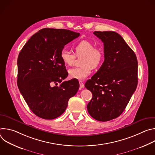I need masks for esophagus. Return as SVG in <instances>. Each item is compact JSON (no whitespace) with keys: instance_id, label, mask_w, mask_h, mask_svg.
I'll use <instances>...</instances> for the list:
<instances>
[{"instance_id":"1","label":"esophagus","mask_w":155,"mask_h":155,"mask_svg":"<svg viewBox=\"0 0 155 155\" xmlns=\"http://www.w3.org/2000/svg\"><path fill=\"white\" fill-rule=\"evenodd\" d=\"M79 83H80V88H83L84 87V84H83V81H79Z\"/></svg>"}]
</instances>
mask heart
Returning a JSON list of instances; mask_svg holds the SVG:
<instances>
[{"label": "heart", "mask_w": 155, "mask_h": 155, "mask_svg": "<svg viewBox=\"0 0 155 155\" xmlns=\"http://www.w3.org/2000/svg\"><path fill=\"white\" fill-rule=\"evenodd\" d=\"M75 54L78 57L84 56L81 68H76L69 70V76L71 78L83 80L92 72L93 68L96 69L102 65L104 61L102 50L95 47L94 44L87 40H83L75 46ZM60 57L64 64L68 66L72 65L76 59L75 54L67 48H63Z\"/></svg>", "instance_id": "heart-1"}]
</instances>
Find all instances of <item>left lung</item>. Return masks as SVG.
I'll use <instances>...</instances> for the list:
<instances>
[{"instance_id": "1", "label": "left lung", "mask_w": 155, "mask_h": 155, "mask_svg": "<svg viewBox=\"0 0 155 155\" xmlns=\"http://www.w3.org/2000/svg\"><path fill=\"white\" fill-rule=\"evenodd\" d=\"M104 43V61L85 83L93 97L87 112L95 120L108 121L126 108L138 83L137 57L123 38L114 31H94Z\"/></svg>"}]
</instances>
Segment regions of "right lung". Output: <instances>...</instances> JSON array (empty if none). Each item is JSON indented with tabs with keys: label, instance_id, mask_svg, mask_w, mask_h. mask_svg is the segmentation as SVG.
Masks as SVG:
<instances>
[{
	"label": "right lung",
	"instance_id": "add662e5",
	"mask_svg": "<svg viewBox=\"0 0 155 155\" xmlns=\"http://www.w3.org/2000/svg\"><path fill=\"white\" fill-rule=\"evenodd\" d=\"M80 36L68 29L45 28L33 35L21 50L17 61V84L31 111L53 120L61 116L69 99L76 94V80L62 81L68 75L60 54L64 46ZM60 83L59 86H54Z\"/></svg>",
	"mask_w": 155,
	"mask_h": 155
}]
</instances>
